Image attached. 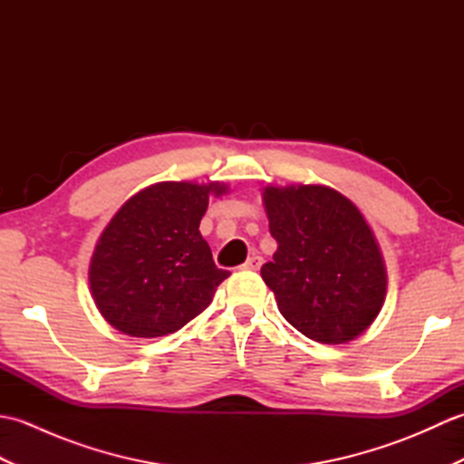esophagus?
Masks as SVG:
<instances>
[{
	"label": "esophagus",
	"mask_w": 464,
	"mask_h": 464,
	"mask_svg": "<svg viewBox=\"0 0 464 464\" xmlns=\"http://www.w3.org/2000/svg\"><path fill=\"white\" fill-rule=\"evenodd\" d=\"M261 263H263V259L259 257V255H251V257L245 261V265H243V269H247V271H257L259 267H261Z\"/></svg>",
	"instance_id": "obj_1"
}]
</instances>
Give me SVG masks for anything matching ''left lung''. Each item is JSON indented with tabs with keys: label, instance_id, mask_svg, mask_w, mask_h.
Here are the masks:
<instances>
[{
	"label": "left lung",
	"instance_id": "1",
	"mask_svg": "<svg viewBox=\"0 0 464 464\" xmlns=\"http://www.w3.org/2000/svg\"><path fill=\"white\" fill-rule=\"evenodd\" d=\"M277 241L261 277L281 314L304 337L341 344L367 331L382 309L387 267L359 207L327 185H267Z\"/></svg>",
	"mask_w": 464,
	"mask_h": 464
}]
</instances>
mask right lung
<instances>
[{
    "instance_id": "1",
    "label": "right lung",
    "mask_w": 464,
    "mask_h": 464,
    "mask_svg": "<svg viewBox=\"0 0 464 464\" xmlns=\"http://www.w3.org/2000/svg\"><path fill=\"white\" fill-rule=\"evenodd\" d=\"M225 183L161 181L130 197L107 223L90 263L92 297L130 337L179 331L209 307L229 271L217 269L199 223Z\"/></svg>"
}]
</instances>
